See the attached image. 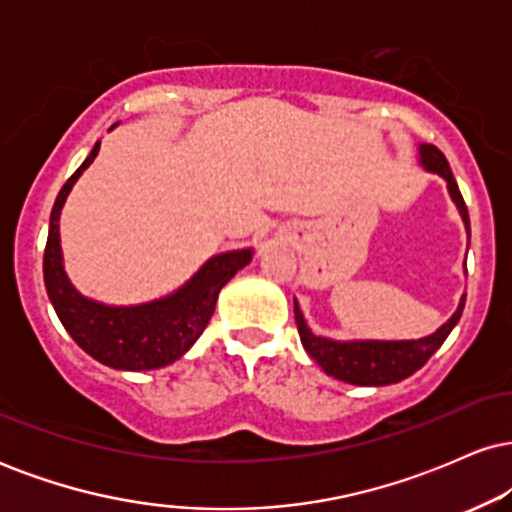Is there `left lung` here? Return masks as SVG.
<instances>
[{"label": "left lung", "instance_id": "1", "mask_svg": "<svg viewBox=\"0 0 512 512\" xmlns=\"http://www.w3.org/2000/svg\"><path fill=\"white\" fill-rule=\"evenodd\" d=\"M419 163L421 168L428 173H436L445 180L448 185V195L455 202L457 211H460L464 228H467L469 236V214L467 204L460 195V187H457L455 178H452V170L445 161V156L440 154L433 144H419ZM464 298H460L455 313L450 315V320L445 325H440L436 332L428 334L421 339H330L320 337L308 327L305 322L301 305L293 298V313H296V325L298 334H301L303 349L308 351L310 358H315V363L325 370L332 378L344 380L351 385H368V387H383L399 383V380L409 378L419 370L424 363L440 349V344L448 339L452 327L460 320Z\"/></svg>", "mask_w": 512, "mask_h": 512}]
</instances>
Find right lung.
Segmentation results:
<instances>
[{
	"instance_id": "obj_1",
	"label": "right lung",
	"mask_w": 512,
	"mask_h": 512,
	"mask_svg": "<svg viewBox=\"0 0 512 512\" xmlns=\"http://www.w3.org/2000/svg\"><path fill=\"white\" fill-rule=\"evenodd\" d=\"M101 151V142L64 182L50 214L43 276L48 298L64 330L88 356L115 370L163 368L197 342L216 308L219 291L252 260V248L228 250L209 257L180 289L137 305H110L76 291L64 272L60 216L69 192Z\"/></svg>"
}]
</instances>
